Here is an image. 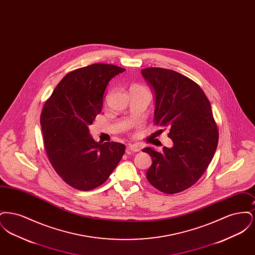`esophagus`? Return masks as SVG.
Segmentation results:
<instances>
[{
	"instance_id": "obj_1",
	"label": "esophagus",
	"mask_w": 255,
	"mask_h": 255,
	"mask_svg": "<svg viewBox=\"0 0 255 255\" xmlns=\"http://www.w3.org/2000/svg\"><path fill=\"white\" fill-rule=\"evenodd\" d=\"M127 150L129 152H138V151H140V146L138 144H130L127 147Z\"/></svg>"
}]
</instances>
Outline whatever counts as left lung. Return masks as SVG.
Masks as SVG:
<instances>
[{
    "label": "left lung",
    "instance_id": "1",
    "mask_svg": "<svg viewBox=\"0 0 255 255\" xmlns=\"http://www.w3.org/2000/svg\"><path fill=\"white\" fill-rule=\"evenodd\" d=\"M141 74L155 97V123L169 127L173 141L161 153L142 149L153 159L146 177L159 191L178 193L201 178L216 151L219 133L211 105L200 86L181 73L148 68Z\"/></svg>",
    "mask_w": 255,
    "mask_h": 255
}]
</instances>
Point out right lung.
<instances>
[{
  "label": "right lung",
  "instance_id": "1",
  "mask_svg": "<svg viewBox=\"0 0 255 255\" xmlns=\"http://www.w3.org/2000/svg\"><path fill=\"white\" fill-rule=\"evenodd\" d=\"M125 71L93 64L63 77L42 110L45 149L57 174L73 188L88 191L107 181L125 152L120 142L95 141L89 126L103 106L104 92Z\"/></svg>",
  "mask_w": 255,
  "mask_h": 255
}]
</instances>
